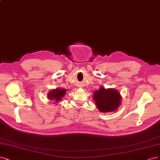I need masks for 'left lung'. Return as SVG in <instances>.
<instances>
[{
    "instance_id": "1",
    "label": "left lung",
    "mask_w": 160,
    "mask_h": 160,
    "mask_svg": "<svg viewBox=\"0 0 160 160\" xmlns=\"http://www.w3.org/2000/svg\"><path fill=\"white\" fill-rule=\"evenodd\" d=\"M93 99L98 110L102 112H110L118 110L121 104L122 97L116 90L100 86L98 90L94 92Z\"/></svg>"
}]
</instances>
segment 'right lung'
Here are the masks:
<instances>
[{
    "label": "right lung",
    "mask_w": 160,
    "mask_h": 160,
    "mask_svg": "<svg viewBox=\"0 0 160 160\" xmlns=\"http://www.w3.org/2000/svg\"><path fill=\"white\" fill-rule=\"evenodd\" d=\"M66 94L65 89H61L60 88H57L56 89L51 90L48 94V98L50 100L54 101V104L58 103L62 100V98H63Z\"/></svg>",
    "instance_id": "add662e5"
}]
</instances>
